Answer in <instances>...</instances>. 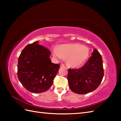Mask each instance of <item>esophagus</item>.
<instances>
[{
  "instance_id": "obj_1",
  "label": "esophagus",
  "mask_w": 121,
  "mask_h": 121,
  "mask_svg": "<svg viewBox=\"0 0 121 121\" xmlns=\"http://www.w3.org/2000/svg\"><path fill=\"white\" fill-rule=\"evenodd\" d=\"M60 66H65V65H64L63 63H61V65H60Z\"/></svg>"
}]
</instances>
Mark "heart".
<instances>
[{
    "mask_svg": "<svg viewBox=\"0 0 121 121\" xmlns=\"http://www.w3.org/2000/svg\"><path fill=\"white\" fill-rule=\"evenodd\" d=\"M53 55L56 58L66 59V63L72 68H78L85 62L88 58V48L79 43H68L53 49Z\"/></svg>",
    "mask_w": 121,
    "mask_h": 121,
    "instance_id": "heart-1",
    "label": "heart"
}]
</instances>
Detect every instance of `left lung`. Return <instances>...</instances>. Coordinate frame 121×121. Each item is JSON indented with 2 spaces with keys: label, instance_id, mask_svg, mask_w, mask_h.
Instances as JSON below:
<instances>
[{
  "label": "left lung",
  "instance_id": "obj_1",
  "mask_svg": "<svg viewBox=\"0 0 121 121\" xmlns=\"http://www.w3.org/2000/svg\"><path fill=\"white\" fill-rule=\"evenodd\" d=\"M102 59L99 51L94 49L92 56L81 68L68 70L69 87L78 94H85L96 89L103 78Z\"/></svg>",
  "mask_w": 121,
  "mask_h": 121
}]
</instances>
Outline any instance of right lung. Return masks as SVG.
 Instances as JSON below:
<instances>
[{
    "label": "right lung",
    "instance_id": "right-lung-1",
    "mask_svg": "<svg viewBox=\"0 0 121 121\" xmlns=\"http://www.w3.org/2000/svg\"><path fill=\"white\" fill-rule=\"evenodd\" d=\"M27 45L18 58L17 78L25 88L33 93H41L49 89L60 65L51 62V52L38 44Z\"/></svg>",
    "mask_w": 121,
    "mask_h": 121
}]
</instances>
